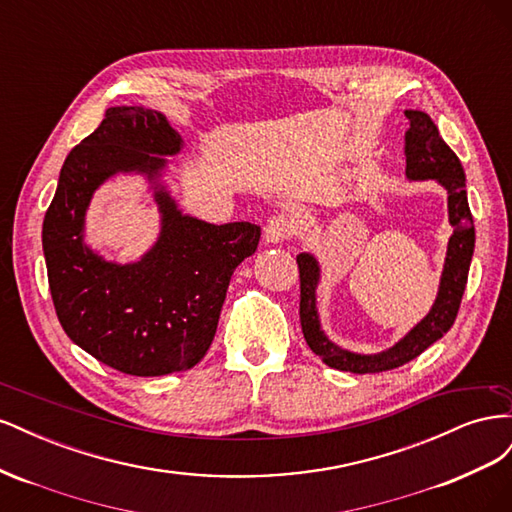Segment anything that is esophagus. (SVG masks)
<instances>
[{"instance_id": "esophagus-1", "label": "esophagus", "mask_w": 512, "mask_h": 512, "mask_svg": "<svg viewBox=\"0 0 512 512\" xmlns=\"http://www.w3.org/2000/svg\"><path fill=\"white\" fill-rule=\"evenodd\" d=\"M294 228H297V224H294L290 215L280 213L269 220V224L265 228V239L269 243H282L294 235Z\"/></svg>"}]
</instances>
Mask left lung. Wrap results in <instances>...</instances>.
I'll return each instance as SVG.
<instances>
[{
    "label": "left lung",
    "mask_w": 512,
    "mask_h": 512,
    "mask_svg": "<svg viewBox=\"0 0 512 512\" xmlns=\"http://www.w3.org/2000/svg\"><path fill=\"white\" fill-rule=\"evenodd\" d=\"M410 128L404 136V156H406V175L410 179H438L448 192V215H451L453 237L448 241L446 265L442 273V284L438 301L433 305L429 316L418 324L410 335L401 342L374 356L352 354L333 346L322 335L318 314H316V282L318 265L309 254H299V282H301V301L299 316L301 329L307 346L312 348L324 365L339 371H352V374H378L401 367L404 363L416 359L433 342L448 333L459 314V305L463 299V290L468 284V271L474 254V220L468 205L466 194V175L455 151L444 143L438 132V126L431 121L427 113L406 111Z\"/></svg>",
    "instance_id": "1"
}]
</instances>
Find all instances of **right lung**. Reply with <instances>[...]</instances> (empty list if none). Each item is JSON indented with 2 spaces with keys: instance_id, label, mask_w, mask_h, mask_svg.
Here are the masks:
<instances>
[{
  "instance_id": "obj_1",
  "label": "right lung",
  "mask_w": 512,
  "mask_h": 512,
  "mask_svg": "<svg viewBox=\"0 0 512 512\" xmlns=\"http://www.w3.org/2000/svg\"><path fill=\"white\" fill-rule=\"evenodd\" d=\"M181 141L158 111L113 106L64 162L42 224L46 275L66 335L100 363L130 376H166L207 354L232 271L252 256L260 226H213L181 215L158 194L164 230L132 267H115L83 250L91 194L117 170L153 168L149 153H175Z\"/></svg>"
}]
</instances>
